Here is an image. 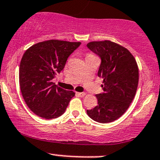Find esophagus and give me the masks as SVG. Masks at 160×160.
Returning a JSON list of instances; mask_svg holds the SVG:
<instances>
[{"label": "esophagus", "mask_w": 160, "mask_h": 160, "mask_svg": "<svg viewBox=\"0 0 160 160\" xmlns=\"http://www.w3.org/2000/svg\"><path fill=\"white\" fill-rule=\"evenodd\" d=\"M76 94L77 95V96H80V97H83V96L86 95L85 92H76Z\"/></svg>", "instance_id": "1"}]
</instances>
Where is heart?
I'll return each instance as SVG.
<instances>
[{
	"instance_id": "1",
	"label": "heart",
	"mask_w": 160,
	"mask_h": 160,
	"mask_svg": "<svg viewBox=\"0 0 160 160\" xmlns=\"http://www.w3.org/2000/svg\"><path fill=\"white\" fill-rule=\"evenodd\" d=\"M89 55H92V54H87V56H89Z\"/></svg>"
}]
</instances>
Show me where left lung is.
Returning <instances> with one entry per match:
<instances>
[{"instance_id":"obj_1","label":"left lung","mask_w":160,"mask_h":160,"mask_svg":"<svg viewBox=\"0 0 160 160\" xmlns=\"http://www.w3.org/2000/svg\"><path fill=\"white\" fill-rule=\"evenodd\" d=\"M87 47L101 58L98 76L103 79L104 92L96 95L98 105L87 110L92 120L109 123L119 118L134 99L138 89L139 69L127 48L109 40L90 42Z\"/></svg>"}]
</instances>
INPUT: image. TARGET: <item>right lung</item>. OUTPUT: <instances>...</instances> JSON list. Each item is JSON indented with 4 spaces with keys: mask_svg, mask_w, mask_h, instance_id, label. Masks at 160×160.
<instances>
[{
    "mask_svg": "<svg viewBox=\"0 0 160 160\" xmlns=\"http://www.w3.org/2000/svg\"><path fill=\"white\" fill-rule=\"evenodd\" d=\"M81 42L47 40L29 47L20 61L19 79L22 97L32 112L45 119L64 113L75 92L52 82L68 57Z\"/></svg>",
    "mask_w": 160,
    "mask_h": 160,
    "instance_id": "add662e5",
    "label": "right lung"
}]
</instances>
